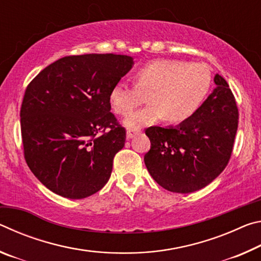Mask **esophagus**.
<instances>
[{
  "label": "esophagus",
  "mask_w": 261,
  "mask_h": 261,
  "mask_svg": "<svg viewBox=\"0 0 261 261\" xmlns=\"http://www.w3.org/2000/svg\"><path fill=\"white\" fill-rule=\"evenodd\" d=\"M140 129H129L126 131V138L127 139H131V138H134V137L136 136V135H138V134H140Z\"/></svg>",
  "instance_id": "obj_1"
}]
</instances>
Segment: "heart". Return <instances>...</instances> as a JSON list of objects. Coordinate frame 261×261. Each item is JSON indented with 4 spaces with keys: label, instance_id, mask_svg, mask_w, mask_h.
<instances>
[{
    "label": "heart",
    "instance_id": "b5f03b06",
    "mask_svg": "<svg viewBox=\"0 0 261 261\" xmlns=\"http://www.w3.org/2000/svg\"><path fill=\"white\" fill-rule=\"evenodd\" d=\"M136 85L117 82L110 91L114 112L126 116L148 101L152 106L125 120L127 129H140L167 118L171 123L187 122L204 102L212 76L206 65L177 60H155L135 74Z\"/></svg>",
    "mask_w": 261,
    "mask_h": 261
}]
</instances>
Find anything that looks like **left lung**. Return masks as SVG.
<instances>
[{
	"label": "left lung",
	"mask_w": 261,
	"mask_h": 261,
	"mask_svg": "<svg viewBox=\"0 0 261 261\" xmlns=\"http://www.w3.org/2000/svg\"><path fill=\"white\" fill-rule=\"evenodd\" d=\"M216 88L197 113L175 127L149 126L151 148L144 161L153 179L168 191L190 193L208 185L230 160L238 108L226 79L215 74Z\"/></svg>",
	"instance_id": "1"
}]
</instances>
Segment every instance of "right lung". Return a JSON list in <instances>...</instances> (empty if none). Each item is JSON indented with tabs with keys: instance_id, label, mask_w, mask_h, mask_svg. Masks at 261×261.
Wrapping results in <instances>:
<instances>
[{
	"instance_id": "obj_1",
	"label": "right lung",
	"mask_w": 261,
	"mask_h": 261,
	"mask_svg": "<svg viewBox=\"0 0 261 261\" xmlns=\"http://www.w3.org/2000/svg\"><path fill=\"white\" fill-rule=\"evenodd\" d=\"M134 64L131 56L62 57L39 72L20 108L24 158L59 196L83 199L102 189L126 131L110 113V91Z\"/></svg>"
}]
</instances>
